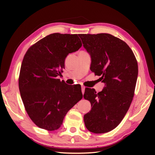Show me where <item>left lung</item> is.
I'll return each instance as SVG.
<instances>
[{"label":"left lung","mask_w":155,"mask_h":155,"mask_svg":"<svg viewBox=\"0 0 155 155\" xmlns=\"http://www.w3.org/2000/svg\"><path fill=\"white\" fill-rule=\"evenodd\" d=\"M78 50L67 35L53 33L32 45L25 55L19 91L26 111L39 128L58 129L68 111L83 98L80 84L60 79L65 58Z\"/></svg>","instance_id":"obj_1"}]
</instances>
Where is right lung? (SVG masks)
Segmentation results:
<instances>
[{"instance_id":"right-lung-1","label":"right lung","mask_w":155,"mask_h":155,"mask_svg":"<svg viewBox=\"0 0 155 155\" xmlns=\"http://www.w3.org/2000/svg\"><path fill=\"white\" fill-rule=\"evenodd\" d=\"M84 48L91 57L90 69L103 83L101 92L85 93L91 109L84 122L90 132L101 134L120 124L134 97L138 75L135 57L126 42L110 34L91 35Z\"/></svg>"}]
</instances>
